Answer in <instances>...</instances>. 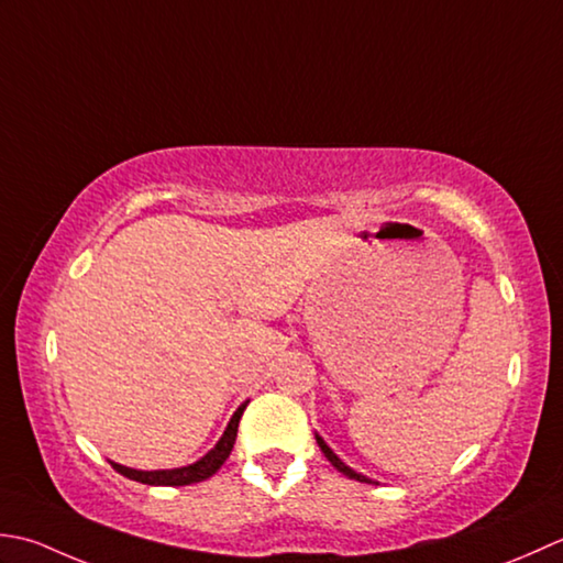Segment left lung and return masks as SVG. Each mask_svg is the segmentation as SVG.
<instances>
[{"label": "left lung", "mask_w": 563, "mask_h": 563, "mask_svg": "<svg viewBox=\"0 0 563 563\" xmlns=\"http://www.w3.org/2000/svg\"><path fill=\"white\" fill-rule=\"evenodd\" d=\"M316 442H318V446H320V450H323V454L328 456V462L332 464V466H335L338 468V472H342V474H345V476H350V478H357V481H364V484H372V481L369 478H364L362 474H357V472H352V468L350 466H345V464H342L340 462V459L335 456V454H332V450H330V446L323 442V440H320L318 438V434H316Z\"/></svg>", "instance_id": "1"}]
</instances>
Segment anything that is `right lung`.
<instances>
[{
  "mask_svg": "<svg viewBox=\"0 0 563 563\" xmlns=\"http://www.w3.org/2000/svg\"><path fill=\"white\" fill-rule=\"evenodd\" d=\"M245 406L247 404H243V406L235 410V416H233L231 422H228L223 438L218 440V444L213 446V450L206 454V456H201L197 464L181 466V468H169V472H135V468L113 464V462H111V466L117 468L121 476L131 478V481H137V484H147V486H189V484H199V481L213 476L218 468L223 466L228 454H231L233 444H235V438H238V422H240V416H243Z\"/></svg>",
  "mask_w": 563,
  "mask_h": 563,
  "instance_id": "1",
  "label": "right lung"
}]
</instances>
